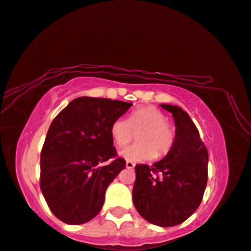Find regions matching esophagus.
<instances>
[{
    "label": "esophagus",
    "mask_w": 251,
    "mask_h": 251,
    "mask_svg": "<svg viewBox=\"0 0 251 251\" xmlns=\"http://www.w3.org/2000/svg\"><path fill=\"white\" fill-rule=\"evenodd\" d=\"M134 167H135V164H134L133 161H129V160H127V161H126V168H128V169H133Z\"/></svg>",
    "instance_id": "1"
}]
</instances>
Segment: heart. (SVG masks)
I'll return each mask as SVG.
<instances>
[{
    "label": "heart",
    "instance_id": "heart-1",
    "mask_svg": "<svg viewBox=\"0 0 251 251\" xmlns=\"http://www.w3.org/2000/svg\"><path fill=\"white\" fill-rule=\"evenodd\" d=\"M136 133L137 143L119 151V156L126 160L160 159L172 150L176 140L175 127L167 122L164 112L151 105L135 109L127 119H116L110 127L111 137L118 147L126 146Z\"/></svg>",
    "mask_w": 251,
    "mask_h": 251
}]
</instances>
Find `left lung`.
Wrapping results in <instances>:
<instances>
[{"instance_id":"left-lung-1","label":"left lung","mask_w":251,"mask_h":251,"mask_svg":"<svg viewBox=\"0 0 251 251\" xmlns=\"http://www.w3.org/2000/svg\"><path fill=\"white\" fill-rule=\"evenodd\" d=\"M172 112L176 140L164 159L136 165L133 202L149 223L175 226L200 206L208 178V151L190 116L177 105L161 104Z\"/></svg>"}]
</instances>
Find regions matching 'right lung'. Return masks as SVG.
Instances as JSON below:
<instances>
[{"label":"right lung","mask_w":251,"mask_h":251,"mask_svg":"<svg viewBox=\"0 0 251 251\" xmlns=\"http://www.w3.org/2000/svg\"><path fill=\"white\" fill-rule=\"evenodd\" d=\"M132 103L77 98L51 123L41 152V191L63 223L79 225L97 216L108 185L125 168L112 147L111 124ZM112 159L107 165L104 161Z\"/></svg>","instance_id":"1"}]
</instances>
